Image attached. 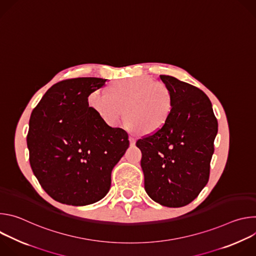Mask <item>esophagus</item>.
Masks as SVG:
<instances>
[{"instance_id":"34e87169","label":"esophagus","mask_w":256,"mask_h":256,"mask_svg":"<svg viewBox=\"0 0 256 256\" xmlns=\"http://www.w3.org/2000/svg\"><path fill=\"white\" fill-rule=\"evenodd\" d=\"M128 140H130V144H136V138H134V136L130 134V136H128Z\"/></svg>"}]
</instances>
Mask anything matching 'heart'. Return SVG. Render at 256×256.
<instances>
[{
    "label": "heart",
    "mask_w": 256,
    "mask_h": 256,
    "mask_svg": "<svg viewBox=\"0 0 256 256\" xmlns=\"http://www.w3.org/2000/svg\"><path fill=\"white\" fill-rule=\"evenodd\" d=\"M108 93L95 91L89 101L99 116L112 126L120 124L124 112L130 130L153 132L164 126L173 108V97L167 86L150 78L118 82L109 87Z\"/></svg>",
    "instance_id": "heart-1"
}]
</instances>
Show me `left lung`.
I'll list each match as a JSON object with an SVG mask.
<instances>
[{"label":"left lung","instance_id":"8db88e82","mask_svg":"<svg viewBox=\"0 0 256 256\" xmlns=\"http://www.w3.org/2000/svg\"><path fill=\"white\" fill-rule=\"evenodd\" d=\"M160 79L172 94V112L161 128L138 140L136 147L148 196L162 206L180 208L208 184L218 120L200 89L171 76Z\"/></svg>","mask_w":256,"mask_h":256}]
</instances>
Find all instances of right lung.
<instances>
[{
  "mask_svg": "<svg viewBox=\"0 0 256 256\" xmlns=\"http://www.w3.org/2000/svg\"><path fill=\"white\" fill-rule=\"evenodd\" d=\"M106 81H60L31 114V169L46 192L62 204L86 206L103 198L110 188L112 171L130 146L128 132L109 126L88 104V96Z\"/></svg>",
  "mask_w": 256,
  "mask_h": 256,
  "instance_id": "1",
  "label": "right lung"
}]
</instances>
